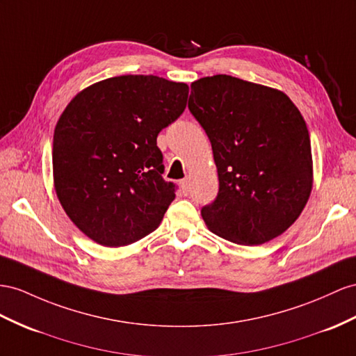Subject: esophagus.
<instances>
[{
	"label": "esophagus",
	"mask_w": 356,
	"mask_h": 356,
	"mask_svg": "<svg viewBox=\"0 0 356 356\" xmlns=\"http://www.w3.org/2000/svg\"><path fill=\"white\" fill-rule=\"evenodd\" d=\"M180 189H181V194H184V195H188L191 193V185H189L188 179L180 180Z\"/></svg>",
	"instance_id": "1"
}]
</instances>
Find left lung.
Returning a JSON list of instances; mask_svg holds the SVG:
<instances>
[{"mask_svg": "<svg viewBox=\"0 0 356 356\" xmlns=\"http://www.w3.org/2000/svg\"><path fill=\"white\" fill-rule=\"evenodd\" d=\"M188 108L212 143L220 191L202 209L209 230L239 245L277 238L313 186L304 117L282 93L230 75L191 84Z\"/></svg>", "mask_w": 356, "mask_h": 356, "instance_id": "left-lung-1", "label": "left lung"}]
</instances>
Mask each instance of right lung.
Segmentation results:
<instances>
[{
  "label": "right lung",
  "mask_w": 356,
  "mask_h": 356,
  "mask_svg": "<svg viewBox=\"0 0 356 356\" xmlns=\"http://www.w3.org/2000/svg\"><path fill=\"white\" fill-rule=\"evenodd\" d=\"M189 87L154 75L108 78L76 95L54 131L57 197L90 239L123 247L158 229L176 197L158 134L185 111Z\"/></svg>",
  "instance_id": "1"
}]
</instances>
